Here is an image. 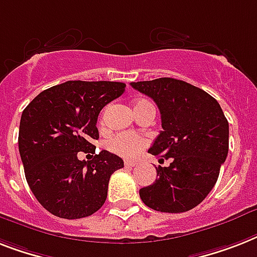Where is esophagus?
<instances>
[{
    "mask_svg": "<svg viewBox=\"0 0 257 257\" xmlns=\"http://www.w3.org/2000/svg\"><path fill=\"white\" fill-rule=\"evenodd\" d=\"M136 162H132V161H125V168H133V166H136Z\"/></svg>",
    "mask_w": 257,
    "mask_h": 257,
    "instance_id": "obj_1",
    "label": "esophagus"
}]
</instances>
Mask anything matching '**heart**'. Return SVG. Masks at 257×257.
Segmentation results:
<instances>
[{
    "label": "heart",
    "instance_id": "heart-1",
    "mask_svg": "<svg viewBox=\"0 0 257 257\" xmlns=\"http://www.w3.org/2000/svg\"><path fill=\"white\" fill-rule=\"evenodd\" d=\"M145 109H154L153 104L148 100L140 99L135 103V113ZM148 145V140L144 136L131 135V133H118L108 141V148L113 153L124 158H136L141 154Z\"/></svg>",
    "mask_w": 257,
    "mask_h": 257
}]
</instances>
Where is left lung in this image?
<instances>
[{
    "instance_id": "left-lung-1",
    "label": "left lung",
    "mask_w": 257,
    "mask_h": 257,
    "mask_svg": "<svg viewBox=\"0 0 257 257\" xmlns=\"http://www.w3.org/2000/svg\"><path fill=\"white\" fill-rule=\"evenodd\" d=\"M161 112L162 131L149 153L172 160L158 178L140 189L141 201L161 212L189 211L215 186L228 154V121L211 95L183 80L160 78L131 83Z\"/></svg>"
}]
</instances>
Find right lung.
<instances>
[{
  "mask_svg": "<svg viewBox=\"0 0 257 257\" xmlns=\"http://www.w3.org/2000/svg\"><path fill=\"white\" fill-rule=\"evenodd\" d=\"M125 91L120 81L70 80L42 91L21 116L18 148L25 177L37 201L53 215L79 219L92 215L107 199L108 182L124 168L118 156L95 153L100 110Z\"/></svg>",
  "mask_w": 257,
  "mask_h": 257,
  "instance_id": "1",
  "label": "right lung"
}]
</instances>
